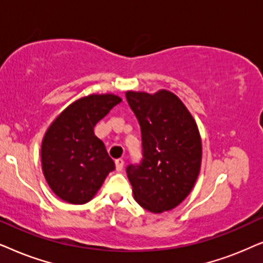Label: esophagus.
Masks as SVG:
<instances>
[{
    "label": "esophagus",
    "mask_w": 263,
    "mask_h": 263,
    "mask_svg": "<svg viewBox=\"0 0 263 263\" xmlns=\"http://www.w3.org/2000/svg\"><path fill=\"white\" fill-rule=\"evenodd\" d=\"M124 160L122 159H118V160H115V168H117V171L118 172H121L122 171V168H124Z\"/></svg>",
    "instance_id": "1"
}]
</instances>
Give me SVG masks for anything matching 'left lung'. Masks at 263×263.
<instances>
[{
  "label": "left lung",
  "instance_id": "1",
  "mask_svg": "<svg viewBox=\"0 0 263 263\" xmlns=\"http://www.w3.org/2000/svg\"><path fill=\"white\" fill-rule=\"evenodd\" d=\"M141 126L143 159L126 168L135 199L152 213L172 211L197 180L202 139L197 124L176 93L126 91Z\"/></svg>",
  "mask_w": 263,
  "mask_h": 263
}]
</instances>
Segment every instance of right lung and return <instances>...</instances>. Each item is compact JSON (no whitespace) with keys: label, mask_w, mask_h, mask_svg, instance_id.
Segmentation results:
<instances>
[{"label":"right lung","mask_w":263,"mask_h":263,"mask_svg":"<svg viewBox=\"0 0 263 263\" xmlns=\"http://www.w3.org/2000/svg\"><path fill=\"white\" fill-rule=\"evenodd\" d=\"M114 93H92L74 101L54 119L42 139L44 178L52 192L71 204L91 201L115 168L93 127L121 102Z\"/></svg>","instance_id":"add662e5"}]
</instances>
